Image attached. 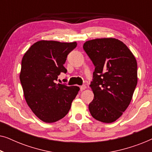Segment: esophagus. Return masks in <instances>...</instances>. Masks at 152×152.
Listing matches in <instances>:
<instances>
[{"label":"esophagus","instance_id":"obj_1","mask_svg":"<svg viewBox=\"0 0 152 152\" xmlns=\"http://www.w3.org/2000/svg\"><path fill=\"white\" fill-rule=\"evenodd\" d=\"M86 86H85V85H82V86L80 87V90H81V91H82L85 90V89H86Z\"/></svg>","mask_w":152,"mask_h":152}]
</instances>
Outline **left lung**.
Instances as JSON below:
<instances>
[{
    "mask_svg": "<svg viewBox=\"0 0 152 152\" xmlns=\"http://www.w3.org/2000/svg\"><path fill=\"white\" fill-rule=\"evenodd\" d=\"M83 48L95 67L90 85L94 98L89 111L95 120L111 123L132 101L138 82L136 59L128 47L115 38L87 41Z\"/></svg>",
    "mask_w": 152,
    "mask_h": 152,
    "instance_id": "8db88e82",
    "label": "left lung"
}]
</instances>
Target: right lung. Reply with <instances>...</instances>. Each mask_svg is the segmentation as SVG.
<instances>
[{"label": "right lung", "instance_id": "obj_1", "mask_svg": "<svg viewBox=\"0 0 152 152\" xmlns=\"http://www.w3.org/2000/svg\"><path fill=\"white\" fill-rule=\"evenodd\" d=\"M77 45L76 41L41 40L23 57L20 80L25 99L35 115L46 123L65 117L80 91L77 86L55 83L61 72H67L64 64Z\"/></svg>", "mask_w": 152, "mask_h": 152}]
</instances>
